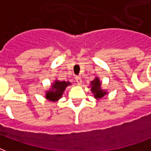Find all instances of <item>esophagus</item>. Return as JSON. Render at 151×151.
Returning a JSON list of instances; mask_svg holds the SVG:
<instances>
[{"label": "esophagus", "mask_w": 151, "mask_h": 151, "mask_svg": "<svg viewBox=\"0 0 151 151\" xmlns=\"http://www.w3.org/2000/svg\"><path fill=\"white\" fill-rule=\"evenodd\" d=\"M75 80L78 85H81V84H82V78H81V77H80V76H76Z\"/></svg>", "instance_id": "34e87169"}]
</instances>
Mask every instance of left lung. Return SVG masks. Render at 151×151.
<instances>
[{"mask_svg":"<svg viewBox=\"0 0 151 151\" xmlns=\"http://www.w3.org/2000/svg\"><path fill=\"white\" fill-rule=\"evenodd\" d=\"M91 91L94 94V97L96 99H100L105 95L108 94L106 91L102 90L101 88V82L99 81V78H95L91 82Z\"/></svg>","mask_w":151,"mask_h":151,"instance_id":"left-lung-1","label":"left lung"}]
</instances>
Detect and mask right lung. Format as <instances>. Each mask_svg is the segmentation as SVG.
Masks as SVG:
<instances>
[{"instance_id": "add662e5", "label": "right lung", "mask_w": 151, "mask_h": 151, "mask_svg": "<svg viewBox=\"0 0 151 151\" xmlns=\"http://www.w3.org/2000/svg\"><path fill=\"white\" fill-rule=\"evenodd\" d=\"M69 85H71V83L69 82H65V81L60 82L58 80H56L52 83L51 89L46 92L45 97L50 101H58L62 97L63 92L65 91L66 87Z\"/></svg>"}]
</instances>
